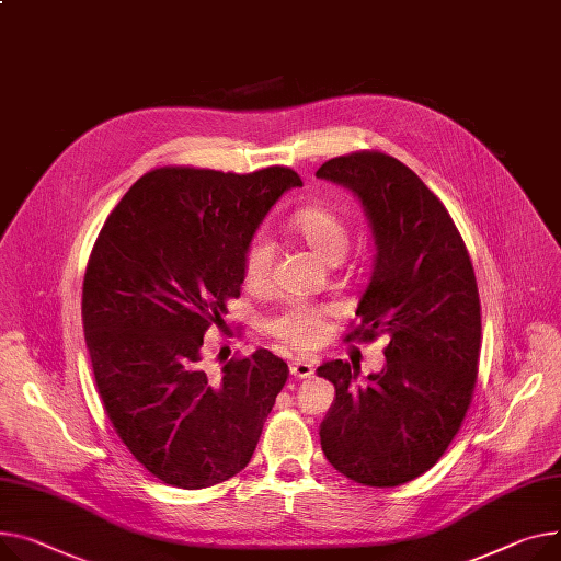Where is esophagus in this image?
I'll return each mask as SVG.
<instances>
[{"label": "esophagus", "mask_w": 561, "mask_h": 561, "mask_svg": "<svg viewBox=\"0 0 561 561\" xmlns=\"http://www.w3.org/2000/svg\"><path fill=\"white\" fill-rule=\"evenodd\" d=\"M316 375V367L309 360H295L290 363V377L293 379H311Z\"/></svg>", "instance_id": "1"}]
</instances>
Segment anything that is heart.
<instances>
[{
    "label": "heart",
    "mask_w": 561,
    "mask_h": 561,
    "mask_svg": "<svg viewBox=\"0 0 561 561\" xmlns=\"http://www.w3.org/2000/svg\"><path fill=\"white\" fill-rule=\"evenodd\" d=\"M293 230L327 264L341 261L350 248L347 222L322 205H309L297 209L290 218ZM275 243L266 232H256L243 250V282L245 286L261 290L271 284ZM268 333L290 350H313L322 343L327 333L324 311L311 305H288L266 320Z\"/></svg>",
    "instance_id": "obj_1"
}]
</instances>
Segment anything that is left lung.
<instances>
[{
	"mask_svg": "<svg viewBox=\"0 0 561 561\" xmlns=\"http://www.w3.org/2000/svg\"><path fill=\"white\" fill-rule=\"evenodd\" d=\"M316 175L358 196L377 243L345 341H386V367L365 383L350 363L318 367L335 388L320 444L350 480L397 488L444 456L471 405L480 358L473 266L442 201L397 158L356 151Z\"/></svg>",
	"mask_w": 561,
	"mask_h": 561,
	"instance_id": "left-lung-1",
	"label": "left lung"
}]
</instances>
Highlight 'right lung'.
<instances>
[{"mask_svg":"<svg viewBox=\"0 0 561 561\" xmlns=\"http://www.w3.org/2000/svg\"><path fill=\"white\" fill-rule=\"evenodd\" d=\"M300 184L288 167L153 169L96 237L81 305L94 383L126 449L173 488H211L245 469L288 379L268 350L230 358L211 379L203 339L241 295L259 222Z\"/></svg>","mask_w":561,"mask_h":561,"instance_id":"right-lung-1","label":"right lung"}]
</instances>
